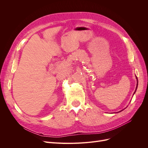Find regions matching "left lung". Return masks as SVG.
Instances as JSON below:
<instances>
[{
	"mask_svg": "<svg viewBox=\"0 0 148 148\" xmlns=\"http://www.w3.org/2000/svg\"><path fill=\"white\" fill-rule=\"evenodd\" d=\"M136 79H137V86H136V90H135V92H134V94H135V92H136V89H137V86H138V80H137V77H136ZM122 110H121V111H122ZM121 111H120V112H121Z\"/></svg>",
	"mask_w": 148,
	"mask_h": 148,
	"instance_id": "8db88e82",
	"label": "left lung"
}]
</instances>
